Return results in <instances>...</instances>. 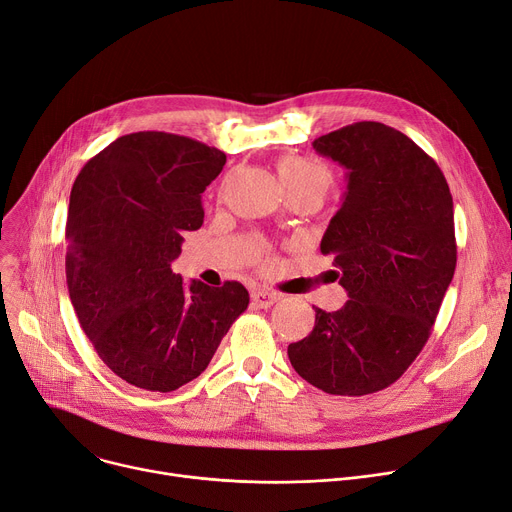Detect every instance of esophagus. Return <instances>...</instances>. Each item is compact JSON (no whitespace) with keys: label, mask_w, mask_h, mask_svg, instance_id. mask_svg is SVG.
<instances>
[{"label":"esophagus","mask_w":512,"mask_h":512,"mask_svg":"<svg viewBox=\"0 0 512 512\" xmlns=\"http://www.w3.org/2000/svg\"><path fill=\"white\" fill-rule=\"evenodd\" d=\"M251 301L259 309H270L274 303L280 301V294L272 292V290H265V288H255L251 292Z\"/></svg>","instance_id":"1"}]
</instances>
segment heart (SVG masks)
Instances as JSON below:
<instances>
[{"label": "heart", "mask_w": 512, "mask_h": 512, "mask_svg": "<svg viewBox=\"0 0 512 512\" xmlns=\"http://www.w3.org/2000/svg\"><path fill=\"white\" fill-rule=\"evenodd\" d=\"M278 174L286 188V193L315 191L326 195L334 182L332 170L311 157H284L278 161Z\"/></svg>", "instance_id": "1"}]
</instances>
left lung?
Wrapping results in <instances>:
<instances>
[{
    "label": "left lung",
    "mask_w": 512,
    "mask_h": 512,
    "mask_svg": "<svg viewBox=\"0 0 512 512\" xmlns=\"http://www.w3.org/2000/svg\"><path fill=\"white\" fill-rule=\"evenodd\" d=\"M313 149L348 170L321 253L351 299L315 307L313 332L288 344V359L319 390L365 396L394 384L432 334L456 267L452 195L436 161L380 122L328 132Z\"/></svg>",
    "instance_id": "left-lung-1"
}]
</instances>
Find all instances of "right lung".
<instances>
[{"label": "right lung", "instance_id": "add662e5", "mask_svg": "<svg viewBox=\"0 0 512 512\" xmlns=\"http://www.w3.org/2000/svg\"><path fill=\"white\" fill-rule=\"evenodd\" d=\"M224 151L170 132H132L74 180L66 220L70 301L101 361L124 382L172 392L205 371L249 307L240 282L184 286L170 263L203 224L201 193Z\"/></svg>", "mask_w": 512, "mask_h": 512}]
</instances>
